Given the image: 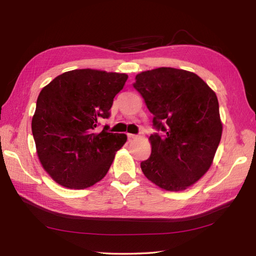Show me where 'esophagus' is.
Returning a JSON list of instances; mask_svg holds the SVG:
<instances>
[{"instance_id":"1","label":"esophagus","mask_w":256,"mask_h":256,"mask_svg":"<svg viewBox=\"0 0 256 256\" xmlns=\"http://www.w3.org/2000/svg\"><path fill=\"white\" fill-rule=\"evenodd\" d=\"M128 138L131 140V138H138V135H136V134H131V133H128Z\"/></svg>"}]
</instances>
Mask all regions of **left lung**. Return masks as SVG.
<instances>
[{
  "instance_id": "obj_1",
  "label": "left lung",
  "mask_w": 256,
  "mask_h": 256,
  "mask_svg": "<svg viewBox=\"0 0 256 256\" xmlns=\"http://www.w3.org/2000/svg\"><path fill=\"white\" fill-rule=\"evenodd\" d=\"M133 86L156 130L150 156L140 162L144 175L170 192L192 186L210 168L221 140L216 94L196 74L170 67L138 74Z\"/></svg>"
}]
</instances>
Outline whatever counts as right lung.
Segmentation results:
<instances>
[{
  "label": "right lung",
  "instance_id": "add662e5",
  "mask_svg": "<svg viewBox=\"0 0 256 256\" xmlns=\"http://www.w3.org/2000/svg\"><path fill=\"white\" fill-rule=\"evenodd\" d=\"M128 74L77 69L40 91L32 120L37 155L50 177L70 189L88 188L106 175L126 135L96 131L110 118L113 99Z\"/></svg>",
  "mask_w": 256,
  "mask_h": 256
}]
</instances>
